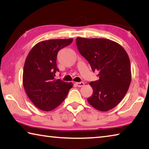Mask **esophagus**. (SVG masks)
I'll use <instances>...</instances> for the list:
<instances>
[{
  "instance_id": "34e87169",
  "label": "esophagus",
  "mask_w": 149,
  "mask_h": 149,
  "mask_svg": "<svg viewBox=\"0 0 149 149\" xmlns=\"http://www.w3.org/2000/svg\"><path fill=\"white\" fill-rule=\"evenodd\" d=\"M75 85H76L77 87H81L84 86V85H85V84H84V82H77V83H75Z\"/></svg>"
}]
</instances>
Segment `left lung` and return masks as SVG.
I'll return each instance as SVG.
<instances>
[{"instance_id":"1","label":"left lung","mask_w":149,"mask_h":149,"mask_svg":"<svg viewBox=\"0 0 149 149\" xmlns=\"http://www.w3.org/2000/svg\"><path fill=\"white\" fill-rule=\"evenodd\" d=\"M79 53L86 59L99 79L89 83L93 95L87 99L95 109L107 112L125 97L132 81L130 60L120 44L107 39L77 37Z\"/></svg>"}]
</instances>
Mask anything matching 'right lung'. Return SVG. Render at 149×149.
<instances>
[{
	"label": "right lung",
	"instance_id": "right-lung-1",
	"mask_svg": "<svg viewBox=\"0 0 149 149\" xmlns=\"http://www.w3.org/2000/svg\"><path fill=\"white\" fill-rule=\"evenodd\" d=\"M73 39H50L38 42L30 50L25 62L23 85L35 107L43 111L54 110L64 101L72 83L54 78L58 52L72 43Z\"/></svg>",
	"mask_w": 149,
	"mask_h": 149
}]
</instances>
